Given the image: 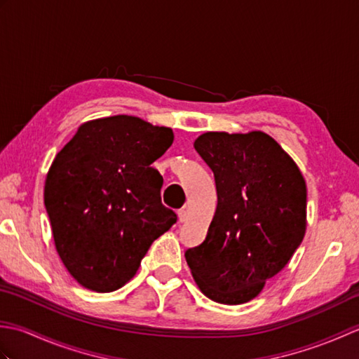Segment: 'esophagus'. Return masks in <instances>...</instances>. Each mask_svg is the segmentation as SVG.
I'll list each match as a JSON object with an SVG mask.
<instances>
[{
    "instance_id": "obj_1",
    "label": "esophagus",
    "mask_w": 359,
    "mask_h": 359,
    "mask_svg": "<svg viewBox=\"0 0 359 359\" xmlns=\"http://www.w3.org/2000/svg\"><path fill=\"white\" fill-rule=\"evenodd\" d=\"M177 216H179V222H185V220L188 219V210L185 207L180 208L177 211Z\"/></svg>"
}]
</instances>
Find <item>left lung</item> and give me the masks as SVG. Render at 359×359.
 <instances>
[{"label": "left lung", "instance_id": "obj_1", "mask_svg": "<svg viewBox=\"0 0 359 359\" xmlns=\"http://www.w3.org/2000/svg\"><path fill=\"white\" fill-rule=\"evenodd\" d=\"M194 148L215 174L217 208L207 238L185 251L202 293L248 302L284 269L306 234L307 188L269 134L205 133Z\"/></svg>", "mask_w": 359, "mask_h": 359}]
</instances>
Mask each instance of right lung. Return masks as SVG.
Returning a JSON list of instances; mask_svg holds the SVG:
<instances>
[{
    "instance_id": "obj_1",
    "label": "right lung",
    "mask_w": 359,
    "mask_h": 359,
    "mask_svg": "<svg viewBox=\"0 0 359 359\" xmlns=\"http://www.w3.org/2000/svg\"><path fill=\"white\" fill-rule=\"evenodd\" d=\"M172 140L170 128L114 116L83 123L53 158L44 207L58 256L83 287H123L175 224L160 197L163 177L151 166Z\"/></svg>"
}]
</instances>
